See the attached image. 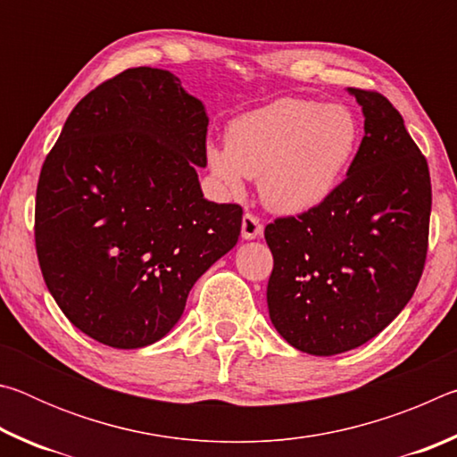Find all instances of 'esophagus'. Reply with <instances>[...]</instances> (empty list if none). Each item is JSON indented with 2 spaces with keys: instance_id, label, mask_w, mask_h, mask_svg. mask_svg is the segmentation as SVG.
Wrapping results in <instances>:
<instances>
[{
  "instance_id": "1",
  "label": "esophagus",
  "mask_w": 457,
  "mask_h": 457,
  "mask_svg": "<svg viewBox=\"0 0 457 457\" xmlns=\"http://www.w3.org/2000/svg\"><path fill=\"white\" fill-rule=\"evenodd\" d=\"M262 231H264V228H262V223H260L256 215L244 213V218H242V237L244 239H256L258 236H262Z\"/></svg>"
}]
</instances>
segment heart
<instances>
[{"label": "heart", "mask_w": 457, "mask_h": 457, "mask_svg": "<svg viewBox=\"0 0 457 457\" xmlns=\"http://www.w3.org/2000/svg\"><path fill=\"white\" fill-rule=\"evenodd\" d=\"M359 143V120L346 106L280 98L231 120L226 146H207V165L229 191L258 177L270 210L298 215L337 191Z\"/></svg>", "instance_id": "obj_1"}]
</instances>
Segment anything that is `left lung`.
Here are the masks:
<instances>
[{"mask_svg": "<svg viewBox=\"0 0 457 457\" xmlns=\"http://www.w3.org/2000/svg\"><path fill=\"white\" fill-rule=\"evenodd\" d=\"M365 137L337 191L268 223L270 320L294 349L330 357L365 345L403 311L428 253V161L378 92L349 88Z\"/></svg>", "mask_w": 457, "mask_h": 457, "instance_id": "obj_1", "label": "left lung"}]
</instances>
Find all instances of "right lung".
Masks as SVG:
<instances>
[{
	"instance_id": "1",
	"label": "right lung",
	"mask_w": 457,
	"mask_h": 457,
	"mask_svg": "<svg viewBox=\"0 0 457 457\" xmlns=\"http://www.w3.org/2000/svg\"><path fill=\"white\" fill-rule=\"evenodd\" d=\"M205 106L159 68L88 92L46 157L36 252L60 311L112 349H143L181 319L193 284L237 244L242 207L204 197Z\"/></svg>"
}]
</instances>
